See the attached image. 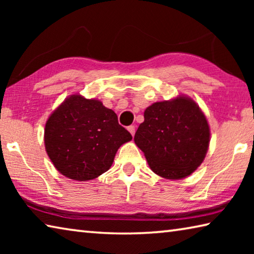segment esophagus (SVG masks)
I'll use <instances>...</instances> for the list:
<instances>
[{
	"label": "esophagus",
	"instance_id": "obj_1",
	"mask_svg": "<svg viewBox=\"0 0 254 254\" xmlns=\"http://www.w3.org/2000/svg\"><path fill=\"white\" fill-rule=\"evenodd\" d=\"M127 130H128V132L131 133L132 135H134V133H135V127L134 126H130L127 127Z\"/></svg>",
	"mask_w": 254,
	"mask_h": 254
}]
</instances>
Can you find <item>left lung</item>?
I'll list each match as a JSON object with an SVG mask.
<instances>
[{
  "mask_svg": "<svg viewBox=\"0 0 254 254\" xmlns=\"http://www.w3.org/2000/svg\"><path fill=\"white\" fill-rule=\"evenodd\" d=\"M209 136L208 122L199 106L190 97L179 95L145 109L134 142L154 174L176 180L186 178L204 161Z\"/></svg>",
  "mask_w": 254,
  "mask_h": 254,
  "instance_id": "left-lung-1",
  "label": "left lung"
}]
</instances>
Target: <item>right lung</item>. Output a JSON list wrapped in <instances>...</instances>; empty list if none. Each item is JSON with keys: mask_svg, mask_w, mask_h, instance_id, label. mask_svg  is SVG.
Wrapping results in <instances>:
<instances>
[{"mask_svg": "<svg viewBox=\"0 0 254 254\" xmlns=\"http://www.w3.org/2000/svg\"><path fill=\"white\" fill-rule=\"evenodd\" d=\"M132 140L114 111L98 100L68 96L46 122L45 147L65 177L87 182L111 168L117 151Z\"/></svg>", "mask_w": 254, "mask_h": 254, "instance_id": "1", "label": "right lung"}]
</instances>
